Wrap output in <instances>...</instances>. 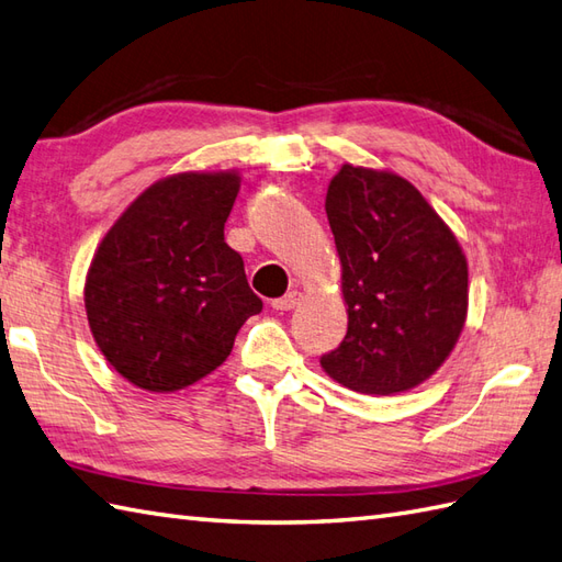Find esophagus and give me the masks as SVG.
<instances>
[{"label":"esophagus","instance_id":"obj_1","mask_svg":"<svg viewBox=\"0 0 562 562\" xmlns=\"http://www.w3.org/2000/svg\"><path fill=\"white\" fill-rule=\"evenodd\" d=\"M301 293L297 291H289L283 297H277V301H271V307L273 310H281V313H289V310H293L297 303H301Z\"/></svg>","mask_w":562,"mask_h":562}]
</instances>
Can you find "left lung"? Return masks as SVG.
<instances>
[{
  "label": "left lung",
  "instance_id": "1",
  "mask_svg": "<svg viewBox=\"0 0 562 562\" xmlns=\"http://www.w3.org/2000/svg\"><path fill=\"white\" fill-rule=\"evenodd\" d=\"M324 209L344 269L348 329L319 363L360 394L406 392L445 363L464 327V252L416 187L394 172L346 164Z\"/></svg>",
  "mask_w": 562,
  "mask_h": 562
}]
</instances>
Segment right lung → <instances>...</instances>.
Wrapping results in <instances>:
<instances>
[{"mask_svg":"<svg viewBox=\"0 0 562 562\" xmlns=\"http://www.w3.org/2000/svg\"><path fill=\"white\" fill-rule=\"evenodd\" d=\"M238 172H182L148 187L108 231L86 277V315L108 363L148 392L216 370L261 313L223 226Z\"/></svg>","mask_w":562,"mask_h":562,"instance_id":"1","label":"right lung"}]
</instances>
